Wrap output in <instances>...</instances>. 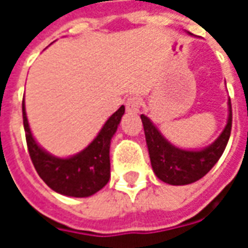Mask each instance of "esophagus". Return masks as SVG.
<instances>
[{"label": "esophagus", "instance_id": "1", "mask_svg": "<svg viewBox=\"0 0 248 248\" xmlns=\"http://www.w3.org/2000/svg\"><path fill=\"white\" fill-rule=\"evenodd\" d=\"M124 106H126L127 113H138L140 108V99L137 97L127 98V101L124 102Z\"/></svg>", "mask_w": 248, "mask_h": 248}]
</instances>
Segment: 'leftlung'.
Returning <instances> with one entry per match:
<instances>
[{"instance_id": "8db88e82", "label": "left lung", "mask_w": 248, "mask_h": 248, "mask_svg": "<svg viewBox=\"0 0 248 248\" xmlns=\"http://www.w3.org/2000/svg\"><path fill=\"white\" fill-rule=\"evenodd\" d=\"M190 34V33H188ZM229 117L223 131L211 145L201 150H183L171 145L145 114L140 115L145 129L153 171L162 182L183 186L199 181L219 161L229 142L232 124L231 101L229 98Z\"/></svg>"}]
</instances>
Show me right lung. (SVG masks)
I'll use <instances>...</instances> for the list:
<instances>
[{"label": "right lung", "instance_id": "1", "mask_svg": "<svg viewBox=\"0 0 248 248\" xmlns=\"http://www.w3.org/2000/svg\"><path fill=\"white\" fill-rule=\"evenodd\" d=\"M124 114V106H121L87 147L76 155L58 158L44 150L34 140L24 101L22 117L28 150L41 179L51 190L66 197L86 198L103 188L110 179V142Z\"/></svg>", "mask_w": 248, "mask_h": 248}]
</instances>
